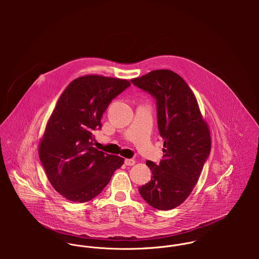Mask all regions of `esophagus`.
Instances as JSON below:
<instances>
[{"mask_svg": "<svg viewBox=\"0 0 259 259\" xmlns=\"http://www.w3.org/2000/svg\"><path fill=\"white\" fill-rule=\"evenodd\" d=\"M135 163H136V160H134V159H124V164L127 166H132Z\"/></svg>", "mask_w": 259, "mask_h": 259, "instance_id": "34e87169", "label": "esophagus"}]
</instances>
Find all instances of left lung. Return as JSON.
Returning a JSON list of instances; mask_svg holds the SVG:
<instances>
[{"instance_id":"obj_1","label":"left lung","mask_w":259,"mask_h":259,"mask_svg":"<svg viewBox=\"0 0 259 259\" xmlns=\"http://www.w3.org/2000/svg\"><path fill=\"white\" fill-rule=\"evenodd\" d=\"M132 82L154 98L164 147L158 164L147 161L152 177L139 191L150 206L168 210L183 203L197 183L210 152L209 130L192 91L179 74L156 70Z\"/></svg>"}]
</instances>
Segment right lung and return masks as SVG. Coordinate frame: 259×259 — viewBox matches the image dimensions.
<instances>
[{"mask_svg":"<svg viewBox=\"0 0 259 259\" xmlns=\"http://www.w3.org/2000/svg\"><path fill=\"white\" fill-rule=\"evenodd\" d=\"M131 85L126 79L84 75L74 79L60 97L38 156L54 188L65 198L85 202L99 195L123 158L94 148V131L111 101Z\"/></svg>","mask_w":259,"mask_h":259,"instance_id":"obj_1","label":"right lung"}]
</instances>
